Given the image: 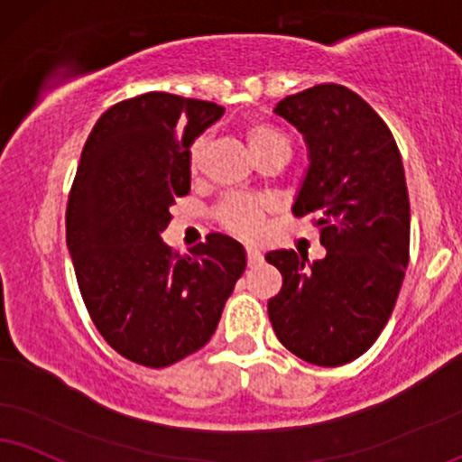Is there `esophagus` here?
I'll use <instances>...</instances> for the list:
<instances>
[{
  "instance_id": "obj_1",
  "label": "esophagus",
  "mask_w": 462,
  "mask_h": 462,
  "mask_svg": "<svg viewBox=\"0 0 462 462\" xmlns=\"http://www.w3.org/2000/svg\"><path fill=\"white\" fill-rule=\"evenodd\" d=\"M246 261H248V265H257V263H261V261H263V254H261L257 248L246 246Z\"/></svg>"
}]
</instances>
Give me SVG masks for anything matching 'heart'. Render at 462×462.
<instances>
[{"mask_svg":"<svg viewBox=\"0 0 462 462\" xmlns=\"http://www.w3.org/2000/svg\"><path fill=\"white\" fill-rule=\"evenodd\" d=\"M242 134H244V141H246L248 150L253 152V156L257 158L259 162H263L272 156L289 153V150H291V141H289V136L284 134L281 128H276L274 124L261 122V119L244 124ZM203 152H205L203 141H197L190 150V161H188L192 175L201 171ZM270 208L272 203L267 201V199L231 195L218 205V209H216V218H218V225L225 231L233 233V236L248 237L250 240V237H257L261 229H263V216L270 212Z\"/></svg>","mask_w":462,"mask_h":462,"instance_id":"heart-1","label":"heart"}]
</instances>
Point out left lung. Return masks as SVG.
I'll return each mask as SVG.
<instances>
[{
    "instance_id": "8db88e82",
    "label": "left lung",
    "mask_w": 462,
    "mask_h": 462,
    "mask_svg": "<svg viewBox=\"0 0 462 462\" xmlns=\"http://www.w3.org/2000/svg\"><path fill=\"white\" fill-rule=\"evenodd\" d=\"M304 133L310 167L293 205L310 216L326 259L265 254L282 274L267 301L278 340L317 366H340L379 338L409 263V195L388 124L356 92L321 83L276 105Z\"/></svg>"
}]
</instances>
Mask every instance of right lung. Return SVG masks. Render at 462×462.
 I'll use <instances>...</instances> for the list:
<instances>
[{"label": "right lung", "mask_w": 462, "mask_h": 462, "mask_svg": "<svg viewBox=\"0 0 462 462\" xmlns=\"http://www.w3.org/2000/svg\"><path fill=\"white\" fill-rule=\"evenodd\" d=\"M208 100L150 92L102 113L66 208L79 291L102 338L126 360L164 368L212 338L246 267L231 237L209 233L178 254L161 240L190 192V147L222 116Z\"/></svg>", "instance_id": "1"}]
</instances>
